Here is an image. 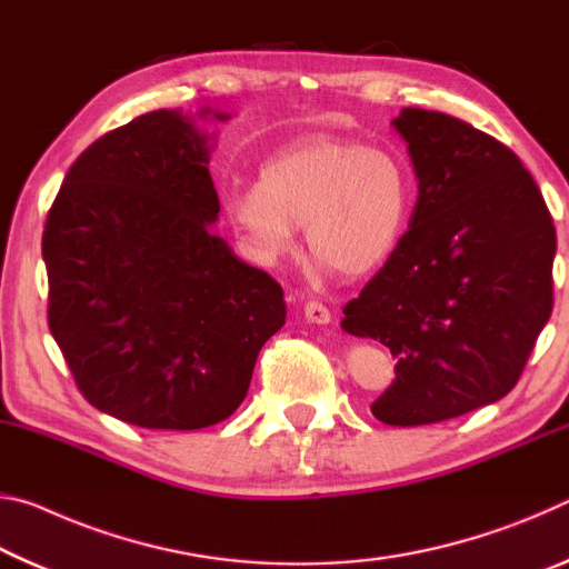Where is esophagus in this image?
Segmentation results:
<instances>
[{
  "label": "esophagus",
  "mask_w": 569,
  "mask_h": 569,
  "mask_svg": "<svg viewBox=\"0 0 569 569\" xmlns=\"http://www.w3.org/2000/svg\"><path fill=\"white\" fill-rule=\"evenodd\" d=\"M303 313H306V319L311 321V323H329L331 321L329 306L321 303V301H316V298L303 306Z\"/></svg>",
  "instance_id": "obj_1"
}]
</instances>
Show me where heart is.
Here are the masks:
<instances>
[{
  "instance_id": "b5f03b06",
  "label": "heart",
  "mask_w": 569,
  "mask_h": 569,
  "mask_svg": "<svg viewBox=\"0 0 569 569\" xmlns=\"http://www.w3.org/2000/svg\"><path fill=\"white\" fill-rule=\"evenodd\" d=\"M409 200V172L389 150L316 134L268 158L258 186L228 188L223 206L261 261L291 253L296 228L306 223L316 261L331 273L359 278L391 256Z\"/></svg>"
}]
</instances>
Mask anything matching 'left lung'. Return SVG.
Masks as SVG:
<instances>
[{"instance_id":"left-lung-1","label":"left lung","mask_w":569,"mask_h":569,"mask_svg":"<svg viewBox=\"0 0 569 569\" xmlns=\"http://www.w3.org/2000/svg\"><path fill=\"white\" fill-rule=\"evenodd\" d=\"M393 124L409 142L419 198L341 326L397 359L373 417L419 427L515 389L552 313L557 233L535 178L492 134L419 108Z\"/></svg>"}]
</instances>
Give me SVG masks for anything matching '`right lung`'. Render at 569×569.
<instances>
[{"label":"right lung","instance_id":"obj_1","mask_svg":"<svg viewBox=\"0 0 569 569\" xmlns=\"http://www.w3.org/2000/svg\"><path fill=\"white\" fill-rule=\"evenodd\" d=\"M206 142L178 110L110 130L74 160L42 233L47 323L77 389L142 429L228 419L286 323L283 288L210 228Z\"/></svg>","mask_w":569,"mask_h":569}]
</instances>
